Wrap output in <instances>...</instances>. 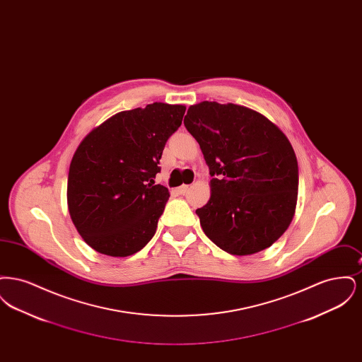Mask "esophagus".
I'll return each instance as SVG.
<instances>
[{
  "mask_svg": "<svg viewBox=\"0 0 362 362\" xmlns=\"http://www.w3.org/2000/svg\"><path fill=\"white\" fill-rule=\"evenodd\" d=\"M187 189H189V186H186V185H183V186H180V187H177V194H180V195H185L186 192H187Z\"/></svg>",
  "mask_w": 362,
  "mask_h": 362,
  "instance_id": "esophagus-1",
  "label": "esophagus"
}]
</instances>
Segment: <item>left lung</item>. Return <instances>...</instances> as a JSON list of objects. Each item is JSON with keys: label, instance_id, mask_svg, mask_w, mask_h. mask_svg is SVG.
<instances>
[{"label": "left lung", "instance_id": "1", "mask_svg": "<svg viewBox=\"0 0 362 362\" xmlns=\"http://www.w3.org/2000/svg\"><path fill=\"white\" fill-rule=\"evenodd\" d=\"M185 126L202 149L213 179L197 209L207 238L232 255L270 247L291 225L298 165L292 145L273 122L238 105H191Z\"/></svg>", "mask_w": 362, "mask_h": 362}]
</instances>
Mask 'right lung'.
I'll return each mask as SVG.
<instances>
[{
	"label": "right lung",
	"instance_id": "1",
	"mask_svg": "<svg viewBox=\"0 0 362 362\" xmlns=\"http://www.w3.org/2000/svg\"><path fill=\"white\" fill-rule=\"evenodd\" d=\"M182 104H148L122 111L93 129L70 163L68 206L95 251L129 257L155 236L170 198L155 185L165 142L182 124Z\"/></svg>",
	"mask_w": 362,
	"mask_h": 362
}]
</instances>
